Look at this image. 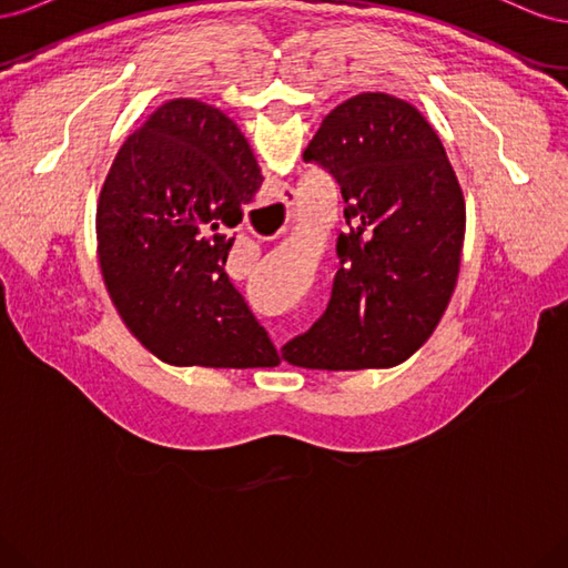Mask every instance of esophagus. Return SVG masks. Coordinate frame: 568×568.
<instances>
[{"mask_svg": "<svg viewBox=\"0 0 568 568\" xmlns=\"http://www.w3.org/2000/svg\"><path fill=\"white\" fill-rule=\"evenodd\" d=\"M280 196H282V201H284V203H291V201H294V189H288V186H282V192H280Z\"/></svg>", "mask_w": 568, "mask_h": 568, "instance_id": "esophagus-1", "label": "esophagus"}]
</instances>
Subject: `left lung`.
I'll list each match as a JSON object with an SVG mask.
<instances>
[{"label":"left lung","instance_id":"left-lung-1","mask_svg":"<svg viewBox=\"0 0 568 568\" xmlns=\"http://www.w3.org/2000/svg\"><path fill=\"white\" fill-rule=\"evenodd\" d=\"M303 159L336 178L351 230L326 311L282 357L334 372L398 365L432 336L457 284L467 213L448 153L415 106L365 92L322 120Z\"/></svg>","mask_w":568,"mask_h":568}]
</instances>
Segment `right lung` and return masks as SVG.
Here are the masks:
<instances>
[{"label": "right lung", "instance_id": "add662e5", "mask_svg": "<svg viewBox=\"0 0 568 568\" xmlns=\"http://www.w3.org/2000/svg\"><path fill=\"white\" fill-rule=\"evenodd\" d=\"M261 184L242 130L196 99L168 101L120 146L97 205L99 263L128 329L163 363L280 365L225 272Z\"/></svg>", "mask_w": 568, "mask_h": 568}]
</instances>
